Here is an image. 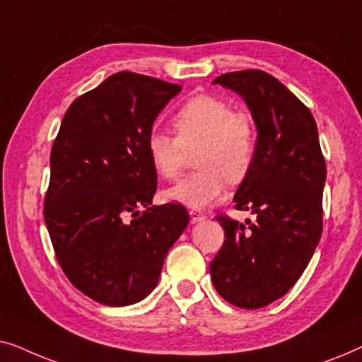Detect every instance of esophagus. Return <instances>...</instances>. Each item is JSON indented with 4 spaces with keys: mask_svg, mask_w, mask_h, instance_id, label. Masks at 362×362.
Here are the masks:
<instances>
[{
    "mask_svg": "<svg viewBox=\"0 0 362 362\" xmlns=\"http://www.w3.org/2000/svg\"><path fill=\"white\" fill-rule=\"evenodd\" d=\"M189 217H191L192 222H199V221H204L206 216L202 214V212H199V211L191 209V211H189Z\"/></svg>",
    "mask_w": 362,
    "mask_h": 362,
    "instance_id": "obj_1",
    "label": "esophagus"
}]
</instances>
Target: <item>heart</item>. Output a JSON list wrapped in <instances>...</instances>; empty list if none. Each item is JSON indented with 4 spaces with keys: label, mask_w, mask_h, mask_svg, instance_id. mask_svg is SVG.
I'll return each instance as SVG.
<instances>
[{
    "label": "heart",
    "mask_w": 362,
    "mask_h": 362,
    "mask_svg": "<svg viewBox=\"0 0 362 362\" xmlns=\"http://www.w3.org/2000/svg\"><path fill=\"white\" fill-rule=\"evenodd\" d=\"M171 125L176 136L151 132L146 138L151 168L158 176L175 180L196 146L194 165L199 168L166 189L165 199L206 207L224 194L227 181L242 182L254 168L259 150L255 120L229 102L201 93L175 113Z\"/></svg>",
    "instance_id": "b5f03b06"
}]
</instances>
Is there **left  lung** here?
<instances>
[{"label": "left lung", "instance_id": "left-lung-1", "mask_svg": "<svg viewBox=\"0 0 362 362\" xmlns=\"http://www.w3.org/2000/svg\"><path fill=\"white\" fill-rule=\"evenodd\" d=\"M244 98L259 130L254 168L234 196L252 211L245 224L216 216L226 240L212 259L217 293L245 310L270 305L296 284L323 230L326 163L308 107L279 78L257 69L214 81Z\"/></svg>", "mask_w": 362, "mask_h": 362}]
</instances>
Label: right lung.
Instances as JSON below:
<instances>
[{
  "label": "right lung",
  "mask_w": 362,
  "mask_h": 362,
  "mask_svg": "<svg viewBox=\"0 0 362 362\" xmlns=\"http://www.w3.org/2000/svg\"><path fill=\"white\" fill-rule=\"evenodd\" d=\"M177 83L122 71L76 98L51 150L44 221L71 284L108 306L155 288L186 229L181 204L151 206L156 173L146 138Z\"/></svg>",
  "instance_id": "1"
}]
</instances>
